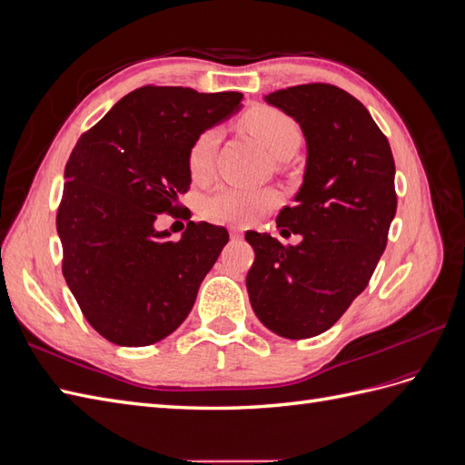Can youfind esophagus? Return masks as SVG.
Instances as JSON below:
<instances>
[{
    "label": "esophagus",
    "instance_id": "34e87169",
    "mask_svg": "<svg viewBox=\"0 0 465 465\" xmlns=\"http://www.w3.org/2000/svg\"><path fill=\"white\" fill-rule=\"evenodd\" d=\"M231 238H232V241H238V238H242V229L241 227H231Z\"/></svg>",
    "mask_w": 465,
    "mask_h": 465
}]
</instances>
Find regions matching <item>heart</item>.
I'll return each instance as SVG.
<instances>
[{"label":"heart","mask_w":465,"mask_h":465,"mask_svg":"<svg viewBox=\"0 0 465 465\" xmlns=\"http://www.w3.org/2000/svg\"><path fill=\"white\" fill-rule=\"evenodd\" d=\"M242 125L256 135L263 147L279 159L291 157L301 145V130L297 122L285 112L272 106L252 108L242 118ZM221 139L219 128H207L192 139L186 163L193 178H205L213 163V153ZM279 202V193L272 188L221 186L207 195L203 211L209 219L224 223H248L263 215Z\"/></svg>","instance_id":"1"}]
</instances>
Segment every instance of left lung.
I'll use <instances>...</instances> for the list:
<instances>
[{
	"instance_id": "1",
	"label": "left lung",
	"mask_w": 465,
	"mask_h": 465,
	"mask_svg": "<svg viewBox=\"0 0 465 465\" xmlns=\"http://www.w3.org/2000/svg\"><path fill=\"white\" fill-rule=\"evenodd\" d=\"M265 101L297 120L306 137L304 182L294 205L277 215L281 232L291 228L302 241L285 246L248 231L256 258L246 287L265 328L306 340L330 330L367 289L396 215V164L369 110L340 87L308 83Z\"/></svg>"
}]
</instances>
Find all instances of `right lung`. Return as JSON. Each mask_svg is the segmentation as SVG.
<instances>
[{
	"mask_svg": "<svg viewBox=\"0 0 465 465\" xmlns=\"http://www.w3.org/2000/svg\"><path fill=\"white\" fill-rule=\"evenodd\" d=\"M241 93L145 85L83 134L65 164L55 215L62 272L83 316L104 340L143 347L190 314L229 232L193 223L180 241L154 229L190 190L192 139L227 118Z\"/></svg>",
	"mask_w": 465,
	"mask_h": 465,
	"instance_id": "right-lung-1",
	"label": "right lung"
}]
</instances>
